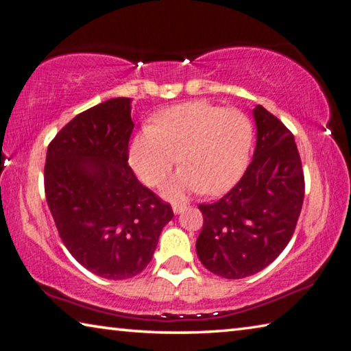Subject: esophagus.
Listing matches in <instances>:
<instances>
[{"label": "esophagus", "mask_w": 351, "mask_h": 351, "mask_svg": "<svg viewBox=\"0 0 351 351\" xmlns=\"http://www.w3.org/2000/svg\"><path fill=\"white\" fill-rule=\"evenodd\" d=\"M171 208H173V213L175 214H181L182 210L186 209V204H180V203H173V206H171Z\"/></svg>", "instance_id": "obj_1"}]
</instances>
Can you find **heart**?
I'll return each mask as SVG.
<instances>
[{"instance_id":"b5f03b06","label":"heart","mask_w":351,"mask_h":351,"mask_svg":"<svg viewBox=\"0 0 351 351\" xmlns=\"http://www.w3.org/2000/svg\"><path fill=\"white\" fill-rule=\"evenodd\" d=\"M253 145V125L239 109L203 99L171 106L136 134L130 162L145 184L158 187L178 164L182 169L165 186L169 198L203 191H226L241 178Z\"/></svg>"}]
</instances>
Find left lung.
I'll list each match as a JSON object with an SVG mask.
<instances>
[{
	"instance_id": "1",
	"label": "left lung",
	"mask_w": 351,
	"mask_h": 351,
	"mask_svg": "<svg viewBox=\"0 0 351 351\" xmlns=\"http://www.w3.org/2000/svg\"><path fill=\"white\" fill-rule=\"evenodd\" d=\"M258 141L253 160L226 195L199 204L203 230L197 254L226 280L254 275L274 263L295 231L304 175L293 134L274 114L253 109Z\"/></svg>"
}]
</instances>
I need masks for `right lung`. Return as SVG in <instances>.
Here are the masks:
<instances>
[{
	"mask_svg": "<svg viewBox=\"0 0 351 351\" xmlns=\"http://www.w3.org/2000/svg\"><path fill=\"white\" fill-rule=\"evenodd\" d=\"M131 98L77 114L48 145L45 195L70 254L88 271L126 280L145 269L171 206L128 165Z\"/></svg>",
	"mask_w": 351,
	"mask_h": 351,
	"instance_id": "1",
	"label": "right lung"
}]
</instances>
